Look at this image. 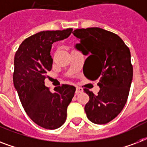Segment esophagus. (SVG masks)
<instances>
[{
  "instance_id": "esophagus-1",
  "label": "esophagus",
  "mask_w": 147,
  "mask_h": 147,
  "mask_svg": "<svg viewBox=\"0 0 147 147\" xmlns=\"http://www.w3.org/2000/svg\"><path fill=\"white\" fill-rule=\"evenodd\" d=\"M83 92V90L82 88L76 87V94H79V93H81V92Z\"/></svg>"
}]
</instances>
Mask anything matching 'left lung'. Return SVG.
Instances as JSON below:
<instances>
[{
  "label": "left lung",
  "instance_id": "obj_1",
  "mask_svg": "<svg viewBox=\"0 0 147 147\" xmlns=\"http://www.w3.org/2000/svg\"><path fill=\"white\" fill-rule=\"evenodd\" d=\"M72 33L80 41L76 48L89 55L85 76L98 80L100 87L97 95L84 88L89 96L85 113L93 123L105 124L121 113L127 100L133 78L130 49L119 36L104 29H76Z\"/></svg>",
  "mask_w": 147,
  "mask_h": 147
}]
</instances>
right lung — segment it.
I'll list each match as a JSON object with an SVG mask.
<instances>
[{
    "mask_svg": "<svg viewBox=\"0 0 147 147\" xmlns=\"http://www.w3.org/2000/svg\"><path fill=\"white\" fill-rule=\"evenodd\" d=\"M71 31H41L24 40L15 54L13 80L20 100L30 118L46 129H57L65 122L76 92V87L67 84L51 92L44 82L53 65L52 44L69 37Z\"/></svg>",
    "mask_w": 147,
    "mask_h": 147,
    "instance_id": "1",
    "label": "right lung"
}]
</instances>
